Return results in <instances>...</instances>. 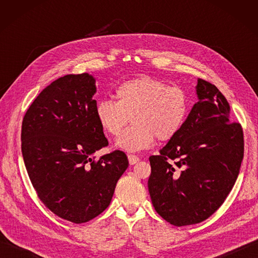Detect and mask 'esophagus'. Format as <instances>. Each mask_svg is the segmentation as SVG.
I'll return each mask as SVG.
<instances>
[{"mask_svg": "<svg viewBox=\"0 0 258 258\" xmlns=\"http://www.w3.org/2000/svg\"><path fill=\"white\" fill-rule=\"evenodd\" d=\"M127 157H128V162H130L131 165H134V164H136L140 161V158L136 155H133V154H130Z\"/></svg>", "mask_w": 258, "mask_h": 258, "instance_id": "1", "label": "esophagus"}]
</instances>
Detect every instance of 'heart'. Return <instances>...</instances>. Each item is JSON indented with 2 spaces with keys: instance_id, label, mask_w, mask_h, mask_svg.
I'll use <instances>...</instances> for the list:
<instances>
[{
  "instance_id": "1",
  "label": "heart",
  "mask_w": 258,
  "mask_h": 258,
  "mask_svg": "<svg viewBox=\"0 0 258 258\" xmlns=\"http://www.w3.org/2000/svg\"><path fill=\"white\" fill-rule=\"evenodd\" d=\"M116 102L104 98L95 106L101 127L113 136L118 135L130 122L133 125L120 134L116 146L127 152H139L160 141L176 135L187 117L189 101L179 86L151 76L125 81L115 90Z\"/></svg>"
}]
</instances>
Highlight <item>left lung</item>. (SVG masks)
<instances>
[{
    "label": "left lung",
    "mask_w": 258,
    "mask_h": 258,
    "mask_svg": "<svg viewBox=\"0 0 258 258\" xmlns=\"http://www.w3.org/2000/svg\"><path fill=\"white\" fill-rule=\"evenodd\" d=\"M195 89L199 101L183 127L160 155L150 157L152 204L174 226L201 223L215 213L236 182L244 156L242 126L231 123L225 96L201 79Z\"/></svg>",
    "instance_id": "obj_1"
}]
</instances>
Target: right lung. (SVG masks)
<instances>
[{"label": "right lung", "mask_w": 258, "mask_h": 258, "mask_svg": "<svg viewBox=\"0 0 258 258\" xmlns=\"http://www.w3.org/2000/svg\"><path fill=\"white\" fill-rule=\"evenodd\" d=\"M95 78L70 74L43 90L22 123V155L40 200L58 217L89 222L108 207L128 166L122 151L95 160L108 145L95 116Z\"/></svg>", "instance_id": "add662e5"}]
</instances>
